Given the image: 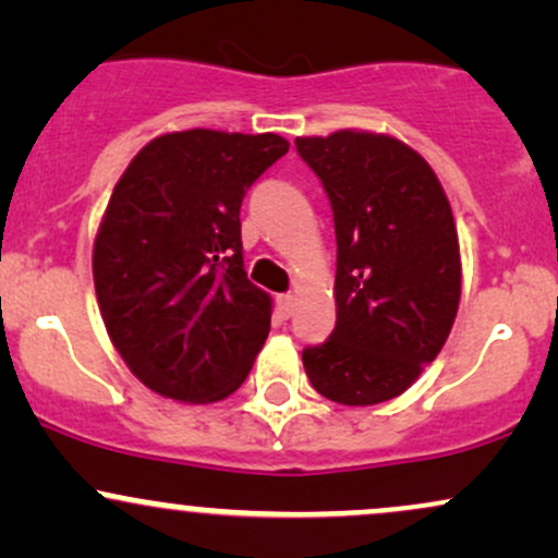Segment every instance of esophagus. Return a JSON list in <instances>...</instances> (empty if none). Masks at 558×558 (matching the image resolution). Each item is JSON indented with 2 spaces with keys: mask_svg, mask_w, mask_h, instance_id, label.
Returning <instances> with one entry per match:
<instances>
[{
  "mask_svg": "<svg viewBox=\"0 0 558 558\" xmlns=\"http://www.w3.org/2000/svg\"><path fill=\"white\" fill-rule=\"evenodd\" d=\"M293 306H296V299H293L291 293H283V296H278V315L283 319L293 315Z\"/></svg>",
  "mask_w": 558,
  "mask_h": 558,
  "instance_id": "1",
  "label": "esophagus"
}]
</instances>
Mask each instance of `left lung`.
Segmentation results:
<instances>
[{
    "instance_id": "left-lung-1",
    "label": "left lung",
    "mask_w": 558,
    "mask_h": 558,
    "mask_svg": "<svg viewBox=\"0 0 558 558\" xmlns=\"http://www.w3.org/2000/svg\"><path fill=\"white\" fill-rule=\"evenodd\" d=\"M336 222V328L306 345V377L325 399H396L444 349L462 296L451 204L430 165L399 138L367 131L296 138Z\"/></svg>"
}]
</instances>
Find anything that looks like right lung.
Masks as SVG:
<instances>
[{
  "label": "right lung",
  "instance_id": "add662e5",
  "mask_svg": "<svg viewBox=\"0 0 558 558\" xmlns=\"http://www.w3.org/2000/svg\"><path fill=\"white\" fill-rule=\"evenodd\" d=\"M286 151L275 133H165L114 185L94 288L114 349L155 393L213 403L246 380L272 301L243 270L241 202Z\"/></svg>",
  "mask_w": 558,
  "mask_h": 558
}]
</instances>
